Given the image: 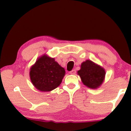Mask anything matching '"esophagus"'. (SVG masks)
Returning a JSON list of instances; mask_svg holds the SVG:
<instances>
[{
    "label": "esophagus",
    "instance_id": "34e87169",
    "mask_svg": "<svg viewBox=\"0 0 131 131\" xmlns=\"http://www.w3.org/2000/svg\"><path fill=\"white\" fill-rule=\"evenodd\" d=\"M70 74H76V70H73L72 71H70Z\"/></svg>",
    "mask_w": 131,
    "mask_h": 131
}]
</instances>
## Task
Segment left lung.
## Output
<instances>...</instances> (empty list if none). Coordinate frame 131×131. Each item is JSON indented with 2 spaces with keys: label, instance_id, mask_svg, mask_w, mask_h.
<instances>
[{
  "label": "left lung",
  "instance_id": "left-lung-1",
  "mask_svg": "<svg viewBox=\"0 0 131 131\" xmlns=\"http://www.w3.org/2000/svg\"><path fill=\"white\" fill-rule=\"evenodd\" d=\"M105 74L103 67L90 60L82 62L81 69L78 71V74L80 76L83 84L92 89L100 87L104 81Z\"/></svg>",
  "mask_w": 131,
  "mask_h": 131
}]
</instances>
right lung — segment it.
I'll return each mask as SVG.
<instances>
[{"mask_svg":"<svg viewBox=\"0 0 131 131\" xmlns=\"http://www.w3.org/2000/svg\"><path fill=\"white\" fill-rule=\"evenodd\" d=\"M65 75V70L54 58L43 54L39 57L29 71L31 82L39 91L50 92L59 86Z\"/></svg>","mask_w":131,"mask_h":131,"instance_id":"obj_1","label":"right lung"}]
</instances>
